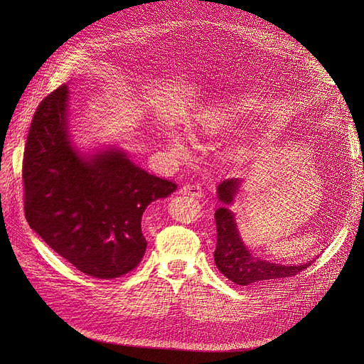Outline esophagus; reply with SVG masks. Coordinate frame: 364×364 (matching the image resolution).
I'll return each mask as SVG.
<instances>
[{
    "mask_svg": "<svg viewBox=\"0 0 364 364\" xmlns=\"http://www.w3.org/2000/svg\"><path fill=\"white\" fill-rule=\"evenodd\" d=\"M183 194H187V196H191V197H203V188L200 184L197 183H188V184H184L180 190Z\"/></svg>",
    "mask_w": 364,
    "mask_h": 364,
    "instance_id": "34e87169",
    "label": "esophagus"
}]
</instances>
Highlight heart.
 <instances>
[{
	"mask_svg": "<svg viewBox=\"0 0 364 364\" xmlns=\"http://www.w3.org/2000/svg\"><path fill=\"white\" fill-rule=\"evenodd\" d=\"M237 119H239V108L236 105H228V107L219 109V112L215 114L212 118H209V121H207L204 128L209 134H218L223 128L233 125ZM168 145H170V149L176 155H184L187 151L186 142L181 138V135H178V134L170 135Z\"/></svg>",
	"mask_w": 364,
	"mask_h": 364,
	"instance_id": "b5f03b06",
	"label": "heart"
}]
</instances>
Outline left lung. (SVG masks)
Masks as SVG:
<instances>
[{
  "mask_svg": "<svg viewBox=\"0 0 364 364\" xmlns=\"http://www.w3.org/2000/svg\"><path fill=\"white\" fill-rule=\"evenodd\" d=\"M240 180L229 178L219 184L218 196L225 204L216 210L215 220L218 229V245L215 250V262L218 269L232 282L237 285H265L272 284L289 277H295L306 269L313 261L304 265H278L269 264L264 259L253 257L245 247L233 213L228 209L226 204L233 201L235 194L239 190Z\"/></svg>",
  "mask_w": 364,
  "mask_h": 364,
  "instance_id": "left-lung-1",
  "label": "left lung"
}]
</instances>
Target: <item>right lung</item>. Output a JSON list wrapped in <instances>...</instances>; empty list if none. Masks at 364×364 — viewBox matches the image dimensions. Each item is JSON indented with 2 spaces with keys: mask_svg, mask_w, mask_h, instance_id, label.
<instances>
[{
  "mask_svg": "<svg viewBox=\"0 0 364 364\" xmlns=\"http://www.w3.org/2000/svg\"><path fill=\"white\" fill-rule=\"evenodd\" d=\"M68 86L47 95L33 117L24 159V213L30 228L69 264L97 279L138 267L149 203L177 184L136 167L125 152L82 157L68 135Z\"/></svg>",
  "mask_w": 364,
  "mask_h": 364,
  "instance_id": "1",
  "label": "right lung"
}]
</instances>
